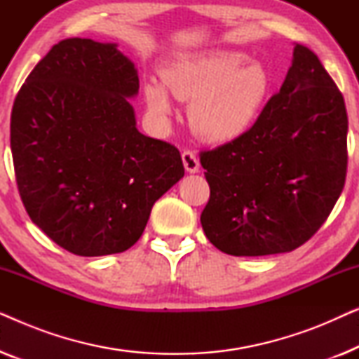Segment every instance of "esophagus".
Wrapping results in <instances>:
<instances>
[{"instance_id": "obj_1", "label": "esophagus", "mask_w": 359, "mask_h": 359, "mask_svg": "<svg viewBox=\"0 0 359 359\" xmlns=\"http://www.w3.org/2000/svg\"><path fill=\"white\" fill-rule=\"evenodd\" d=\"M181 158H183V165L186 171H189V173H196V171H199V160L194 151L184 150L183 154H181Z\"/></svg>"}]
</instances>
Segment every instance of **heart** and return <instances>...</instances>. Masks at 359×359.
I'll use <instances>...</instances> for the list:
<instances>
[{
    "label": "heart",
    "instance_id": "obj_1",
    "mask_svg": "<svg viewBox=\"0 0 359 359\" xmlns=\"http://www.w3.org/2000/svg\"><path fill=\"white\" fill-rule=\"evenodd\" d=\"M176 100L191 102L188 117L194 134L222 144L243 135L266 104L273 78L262 63H248L238 52H214L181 57L161 72ZM145 101L151 114L168 116L171 102L163 85L145 83Z\"/></svg>",
    "mask_w": 359,
    "mask_h": 359
}]
</instances>
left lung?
Wrapping results in <instances>:
<instances>
[{"label":"left lung","instance_id":"obj_1","mask_svg":"<svg viewBox=\"0 0 359 359\" xmlns=\"http://www.w3.org/2000/svg\"><path fill=\"white\" fill-rule=\"evenodd\" d=\"M343 95L312 50L294 47L281 90L243 135L203 150L205 237L233 257L292 252L340 198L348 166Z\"/></svg>","mask_w":359,"mask_h":359}]
</instances>
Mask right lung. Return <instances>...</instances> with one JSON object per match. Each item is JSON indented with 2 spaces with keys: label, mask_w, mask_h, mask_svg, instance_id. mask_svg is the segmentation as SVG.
<instances>
[{
  "label": "right lung",
  "mask_w": 359,
  "mask_h": 359,
  "mask_svg": "<svg viewBox=\"0 0 359 359\" xmlns=\"http://www.w3.org/2000/svg\"><path fill=\"white\" fill-rule=\"evenodd\" d=\"M139 76L116 43L72 37L29 73L11 112L16 183L29 217L80 257L130 248L184 176L180 150L140 134Z\"/></svg>",
  "instance_id": "right-lung-1"
}]
</instances>
